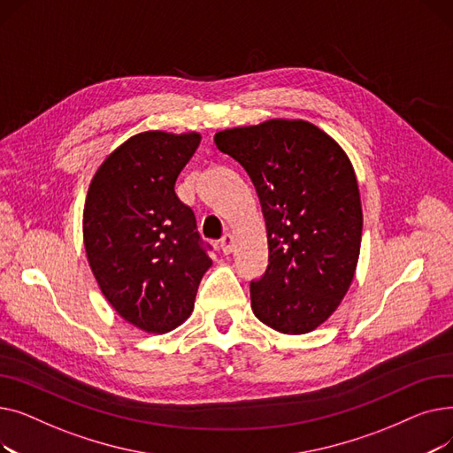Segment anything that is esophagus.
<instances>
[{
  "mask_svg": "<svg viewBox=\"0 0 453 453\" xmlns=\"http://www.w3.org/2000/svg\"><path fill=\"white\" fill-rule=\"evenodd\" d=\"M231 250H233V236L231 234H224L222 239H220V251L224 255H229Z\"/></svg>",
  "mask_w": 453,
  "mask_h": 453,
  "instance_id": "34e87169",
  "label": "esophagus"
}]
</instances>
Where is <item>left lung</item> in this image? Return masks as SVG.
<instances>
[{
	"instance_id": "obj_1",
	"label": "left lung",
	"mask_w": 453,
	"mask_h": 453,
	"mask_svg": "<svg viewBox=\"0 0 453 453\" xmlns=\"http://www.w3.org/2000/svg\"><path fill=\"white\" fill-rule=\"evenodd\" d=\"M214 142L244 166L265 214L270 255L250 284L253 314L282 334H306L336 311L358 265L364 219L352 165L306 121L229 128Z\"/></svg>"
}]
</instances>
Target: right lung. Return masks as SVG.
Segmentation results:
<instances>
[{
	"instance_id": "add662e5",
	"label": "right lung",
	"mask_w": 453,
	"mask_h": 453,
	"mask_svg": "<svg viewBox=\"0 0 453 453\" xmlns=\"http://www.w3.org/2000/svg\"><path fill=\"white\" fill-rule=\"evenodd\" d=\"M200 134L132 135L95 173L84 205V248L101 292L134 326L165 334L193 312L212 265L195 212L174 190Z\"/></svg>"
}]
</instances>
